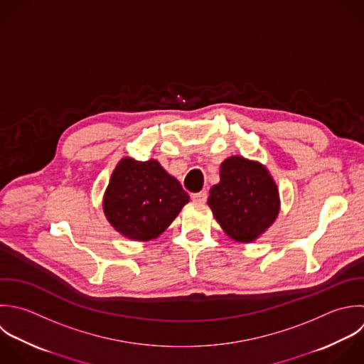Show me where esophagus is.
I'll use <instances>...</instances> for the list:
<instances>
[{"mask_svg":"<svg viewBox=\"0 0 364 364\" xmlns=\"http://www.w3.org/2000/svg\"><path fill=\"white\" fill-rule=\"evenodd\" d=\"M191 200L197 204H204L207 201V191H200L197 194H193Z\"/></svg>","mask_w":364,"mask_h":364,"instance_id":"34e87169","label":"esophagus"}]
</instances>
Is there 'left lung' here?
<instances>
[{
  "label": "left lung",
  "instance_id": "obj_1",
  "mask_svg": "<svg viewBox=\"0 0 364 364\" xmlns=\"http://www.w3.org/2000/svg\"><path fill=\"white\" fill-rule=\"evenodd\" d=\"M208 205L234 241H257L278 218L279 190L268 168L255 160L231 156L220 166V183L210 190Z\"/></svg>",
  "mask_w": 364,
  "mask_h": 364
}]
</instances>
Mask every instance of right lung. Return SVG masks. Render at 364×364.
<instances>
[{"instance_id":"right-lung-1","label":"right lung","mask_w":364,"mask_h":364,"mask_svg":"<svg viewBox=\"0 0 364 364\" xmlns=\"http://www.w3.org/2000/svg\"><path fill=\"white\" fill-rule=\"evenodd\" d=\"M188 201L177 178L157 160L123 157L112 173L102 205L120 235L144 242L161 235Z\"/></svg>"}]
</instances>
